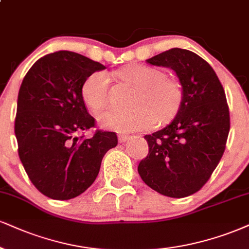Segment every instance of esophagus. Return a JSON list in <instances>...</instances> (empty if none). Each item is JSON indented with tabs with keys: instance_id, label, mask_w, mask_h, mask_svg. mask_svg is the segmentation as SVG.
I'll return each mask as SVG.
<instances>
[{
	"instance_id": "obj_1",
	"label": "esophagus",
	"mask_w": 249,
	"mask_h": 249,
	"mask_svg": "<svg viewBox=\"0 0 249 249\" xmlns=\"http://www.w3.org/2000/svg\"><path fill=\"white\" fill-rule=\"evenodd\" d=\"M128 139H129V136H128V135H124V134L119 135V142H120V143L127 142Z\"/></svg>"
}]
</instances>
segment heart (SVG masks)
Wrapping results in <instances>:
<instances>
[{"label": "heart", "instance_id": "b5f03b06", "mask_svg": "<svg viewBox=\"0 0 249 249\" xmlns=\"http://www.w3.org/2000/svg\"><path fill=\"white\" fill-rule=\"evenodd\" d=\"M118 77L136 87L130 110L108 109L99 115L103 128L119 133L148 130L156 121L172 119L179 109L182 99L180 85L167 78L164 71L144 64H129L118 71ZM109 77L105 71L88 76L82 85V98L92 110L98 112L106 106Z\"/></svg>", "mask_w": 249, "mask_h": 249}]
</instances>
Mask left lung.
<instances>
[{"instance_id":"8db88e82","label":"left lung","mask_w":249,"mask_h":249,"mask_svg":"<svg viewBox=\"0 0 249 249\" xmlns=\"http://www.w3.org/2000/svg\"><path fill=\"white\" fill-rule=\"evenodd\" d=\"M146 62L171 68L182 99L171 124L144 139L149 144L139 174L159 194L181 198L198 192L217 167L230 131V112L222 83L197 54L172 48Z\"/></svg>"}]
</instances>
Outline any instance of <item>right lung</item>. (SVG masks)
Wrapping results in <instances>:
<instances>
[{
  "label": "right lung",
  "mask_w": 249,
  "mask_h": 249,
  "mask_svg": "<svg viewBox=\"0 0 249 249\" xmlns=\"http://www.w3.org/2000/svg\"><path fill=\"white\" fill-rule=\"evenodd\" d=\"M104 69L81 54L59 51L40 57L21 82L15 120L18 155L30 180L47 197L64 201L84 193L96 180L105 153L118 145L112 131L77 136L96 124L82 85Z\"/></svg>",
  "instance_id": "obj_1"
}]
</instances>
